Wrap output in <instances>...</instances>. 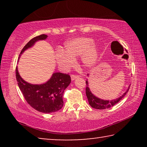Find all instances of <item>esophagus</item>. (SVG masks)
Listing matches in <instances>:
<instances>
[{
	"label": "esophagus",
	"mask_w": 147,
	"mask_h": 147,
	"mask_svg": "<svg viewBox=\"0 0 147 147\" xmlns=\"http://www.w3.org/2000/svg\"><path fill=\"white\" fill-rule=\"evenodd\" d=\"M77 78H78V76L74 75V74H72V75L71 76V80H72V81L74 80H75V79Z\"/></svg>",
	"instance_id": "obj_1"
}]
</instances>
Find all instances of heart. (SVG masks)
<instances>
[{
  "label": "heart",
  "mask_w": 147,
  "mask_h": 147,
  "mask_svg": "<svg viewBox=\"0 0 147 147\" xmlns=\"http://www.w3.org/2000/svg\"><path fill=\"white\" fill-rule=\"evenodd\" d=\"M93 40L88 38H76L66 42L64 49L56 54L58 64L63 69H69L75 63L74 58L81 56V61L86 68H92L97 63L99 50Z\"/></svg>",
  "instance_id": "heart-1"
}]
</instances>
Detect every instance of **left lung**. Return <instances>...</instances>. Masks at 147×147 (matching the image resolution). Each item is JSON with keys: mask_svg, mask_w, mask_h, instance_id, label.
<instances>
[{"mask_svg": "<svg viewBox=\"0 0 147 147\" xmlns=\"http://www.w3.org/2000/svg\"><path fill=\"white\" fill-rule=\"evenodd\" d=\"M89 76V74H88ZM86 96L88 97V102L89 105H90L92 108L94 109H104L107 108H109L113 106L115 104L118 103L119 101H120L122 98H123L124 96L126 95V94L127 93V92L129 90V88H130V86H128L127 90L125 92V93L123 94V95L121 96L120 97H119L116 99H113V100H103V99H101L100 98H98L97 96L91 93L90 89L89 88V84L88 81L86 80Z\"/></svg>", "mask_w": 147, "mask_h": 147, "instance_id": "left-lung-1", "label": "left lung"}]
</instances>
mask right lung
Segmentation results:
<instances>
[{
	"label": "right lung",
	"mask_w": 147,
	"mask_h": 147,
	"mask_svg": "<svg viewBox=\"0 0 147 147\" xmlns=\"http://www.w3.org/2000/svg\"><path fill=\"white\" fill-rule=\"evenodd\" d=\"M47 35L41 34L32 39L22 49L21 54L26 50L33 47L37 41L45 40ZM16 79L20 90L30 106L42 113L55 112L63 106V94L64 90L70 84L71 80L69 74L61 73H54L48 81L41 84H32L21 78L18 71L16 70Z\"/></svg>",
	"instance_id": "1"
}]
</instances>
